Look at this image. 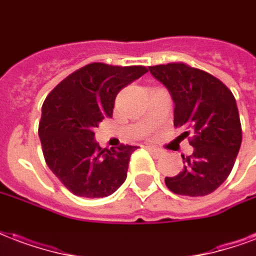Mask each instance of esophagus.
Instances as JSON below:
<instances>
[{
    "mask_svg": "<svg viewBox=\"0 0 256 256\" xmlns=\"http://www.w3.org/2000/svg\"><path fill=\"white\" fill-rule=\"evenodd\" d=\"M148 150H149V152L154 153L156 156H162V149H157V148L150 146V145H149V146H148Z\"/></svg>",
    "mask_w": 256,
    "mask_h": 256,
    "instance_id": "esophagus-1",
    "label": "esophagus"
}]
</instances>
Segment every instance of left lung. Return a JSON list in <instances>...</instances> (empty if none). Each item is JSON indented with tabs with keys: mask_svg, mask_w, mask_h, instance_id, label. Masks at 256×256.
<instances>
[{
	"mask_svg": "<svg viewBox=\"0 0 256 256\" xmlns=\"http://www.w3.org/2000/svg\"><path fill=\"white\" fill-rule=\"evenodd\" d=\"M171 92L174 126L183 128L194 146L183 154V171L166 178V187L179 196H204L220 187L234 168L242 145V124L234 94L205 70L184 62L149 66Z\"/></svg>",
	"mask_w": 256,
	"mask_h": 256,
	"instance_id": "8db88e82",
	"label": "left lung"
}]
</instances>
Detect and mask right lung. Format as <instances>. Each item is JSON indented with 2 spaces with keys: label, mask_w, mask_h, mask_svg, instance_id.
Instances as JSON below:
<instances>
[{
  "label": "right lung",
  "mask_w": 256,
  "mask_h": 256,
  "mask_svg": "<svg viewBox=\"0 0 256 256\" xmlns=\"http://www.w3.org/2000/svg\"><path fill=\"white\" fill-rule=\"evenodd\" d=\"M146 72L145 66L94 62L73 72L47 94L38 130L42 150L48 168L74 196H111L126 179L137 146L120 144L103 149L94 140V130L112 116L119 90Z\"/></svg>",
  "instance_id": "1"
}]
</instances>
